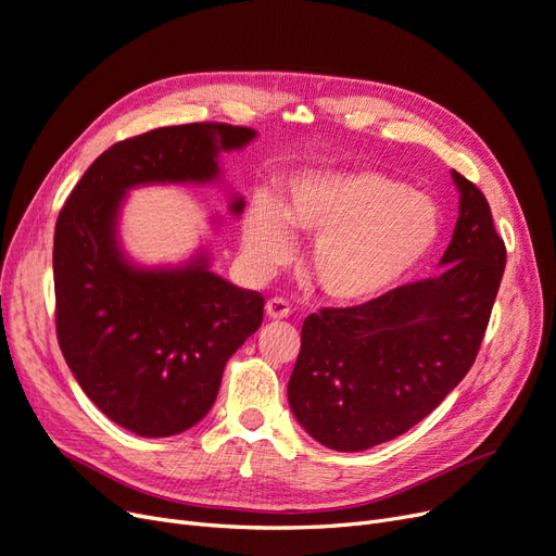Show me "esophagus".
Listing matches in <instances>:
<instances>
[{"label": "esophagus", "mask_w": 556, "mask_h": 556, "mask_svg": "<svg viewBox=\"0 0 556 556\" xmlns=\"http://www.w3.org/2000/svg\"><path fill=\"white\" fill-rule=\"evenodd\" d=\"M265 314L270 316V318H275V320H279V318H289V314H291V304L286 302L283 298H273V300H267V304H265Z\"/></svg>", "instance_id": "34e87169"}]
</instances>
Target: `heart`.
Returning a JSON list of instances; mask_svg holds the SVG:
<instances>
[{"mask_svg": "<svg viewBox=\"0 0 556 556\" xmlns=\"http://www.w3.org/2000/svg\"><path fill=\"white\" fill-rule=\"evenodd\" d=\"M293 231L316 238L309 270L337 302H371L399 286L433 250L438 203L399 178L374 169L320 172L293 178L281 211L256 199L242 224V244L261 273L293 254Z\"/></svg>", "mask_w": 556, "mask_h": 556, "instance_id": "b5f03b06", "label": "heart"}]
</instances>
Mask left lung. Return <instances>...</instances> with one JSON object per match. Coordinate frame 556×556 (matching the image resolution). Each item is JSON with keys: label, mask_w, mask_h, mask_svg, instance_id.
Returning <instances> with one entry per match:
<instances>
[{"label": "left lung", "mask_w": 556, "mask_h": 556, "mask_svg": "<svg viewBox=\"0 0 556 556\" xmlns=\"http://www.w3.org/2000/svg\"><path fill=\"white\" fill-rule=\"evenodd\" d=\"M460 215L435 277L306 316L289 403L306 433L364 451L419 424L471 368L495 304L506 247L475 182L454 172Z\"/></svg>", "instance_id": "obj_1"}]
</instances>
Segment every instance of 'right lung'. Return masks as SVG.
<instances>
[{
    "label": "right lung",
    "mask_w": 556,
    "mask_h": 556,
    "mask_svg": "<svg viewBox=\"0 0 556 556\" xmlns=\"http://www.w3.org/2000/svg\"><path fill=\"white\" fill-rule=\"evenodd\" d=\"M229 123H185L116 141L98 155L54 226V318L66 364L118 426L167 438L213 407L224 366L263 323V295L238 289L199 256L139 270L116 244V213L143 182L217 178V153L254 139ZM238 197L231 211L240 213Z\"/></svg>",
    "instance_id": "add662e5"
}]
</instances>
